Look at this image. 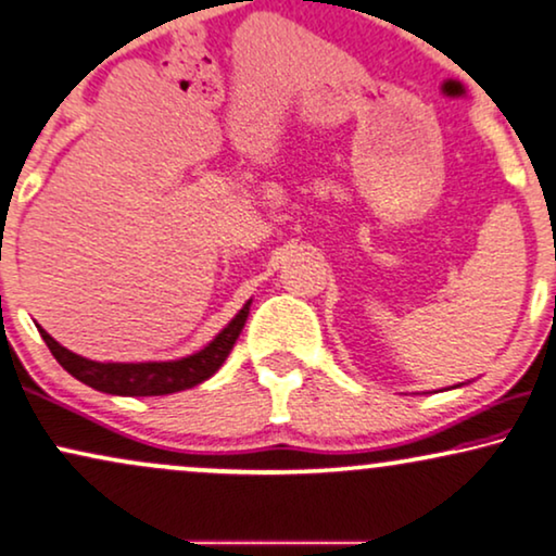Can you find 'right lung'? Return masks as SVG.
Listing matches in <instances>:
<instances>
[{"label": "right lung", "instance_id": "1", "mask_svg": "<svg viewBox=\"0 0 556 556\" xmlns=\"http://www.w3.org/2000/svg\"><path fill=\"white\" fill-rule=\"evenodd\" d=\"M248 314L250 301L214 337V342H208L197 355L173 359V363H93V359L74 355L71 350L61 348L42 327H38V331L63 370H68L76 380H81L93 391L112 395H168L204 383L206 378H212L219 370L229 352H232L237 337H240L244 321H248Z\"/></svg>", "mask_w": 556, "mask_h": 556}]
</instances>
